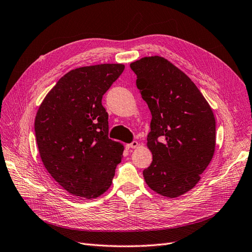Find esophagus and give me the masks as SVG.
I'll return each instance as SVG.
<instances>
[{
  "mask_svg": "<svg viewBox=\"0 0 252 252\" xmlns=\"http://www.w3.org/2000/svg\"><path fill=\"white\" fill-rule=\"evenodd\" d=\"M138 146H139V143L135 142V141H133V142L130 143V144H127V145H126V147H127L128 149H130V148H136Z\"/></svg>",
  "mask_w": 252,
  "mask_h": 252,
  "instance_id": "esophagus-1",
  "label": "esophagus"
}]
</instances>
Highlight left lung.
<instances>
[{
	"mask_svg": "<svg viewBox=\"0 0 252 252\" xmlns=\"http://www.w3.org/2000/svg\"><path fill=\"white\" fill-rule=\"evenodd\" d=\"M136 87L151 112L147 147L152 163L143 171L157 193L178 197L201 180L216 150V119L195 84L162 57L130 64Z\"/></svg>",
	"mask_w": 252,
	"mask_h": 252,
	"instance_id": "8db88e82",
	"label": "left lung"
}]
</instances>
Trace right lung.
Segmentation results:
<instances>
[{
	"label": "right lung",
	"mask_w": 252,
	"mask_h": 252,
	"mask_svg": "<svg viewBox=\"0 0 252 252\" xmlns=\"http://www.w3.org/2000/svg\"><path fill=\"white\" fill-rule=\"evenodd\" d=\"M124 68L100 64L70 70L36 112L34 131L42 162L70 194L95 199L111 186L124 146L108 138L102 97Z\"/></svg>",
	"instance_id": "obj_1"
}]
</instances>
